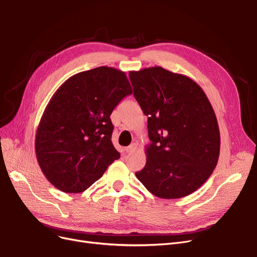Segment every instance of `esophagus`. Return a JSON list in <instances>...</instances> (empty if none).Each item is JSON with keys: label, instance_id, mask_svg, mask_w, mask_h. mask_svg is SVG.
<instances>
[{"label": "esophagus", "instance_id": "1", "mask_svg": "<svg viewBox=\"0 0 257 257\" xmlns=\"http://www.w3.org/2000/svg\"><path fill=\"white\" fill-rule=\"evenodd\" d=\"M137 149H138V145L133 143V144H131L129 147H127L125 150H126L127 153H130V152H132V151H134V150H137Z\"/></svg>", "mask_w": 257, "mask_h": 257}]
</instances>
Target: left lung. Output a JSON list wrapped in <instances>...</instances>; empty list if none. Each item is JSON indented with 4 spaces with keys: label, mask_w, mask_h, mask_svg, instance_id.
Segmentation results:
<instances>
[{
    "label": "left lung",
    "mask_w": 257,
    "mask_h": 257,
    "mask_svg": "<svg viewBox=\"0 0 257 257\" xmlns=\"http://www.w3.org/2000/svg\"><path fill=\"white\" fill-rule=\"evenodd\" d=\"M133 94L148 115L147 163L138 179L154 196L178 199L197 191L220 155V130L213 108L187 76L161 66L129 72Z\"/></svg>",
    "instance_id": "8db88e82"
}]
</instances>
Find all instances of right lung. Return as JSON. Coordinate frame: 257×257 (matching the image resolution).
Listing matches in <instances>:
<instances>
[{
	"instance_id": "1",
	"label": "right lung",
	"mask_w": 257,
	"mask_h": 257,
	"mask_svg": "<svg viewBox=\"0 0 257 257\" xmlns=\"http://www.w3.org/2000/svg\"><path fill=\"white\" fill-rule=\"evenodd\" d=\"M131 93L126 74L108 66L78 73L54 93L35 136L38 165L54 186L82 193L119 158L110 114Z\"/></svg>"
}]
</instances>
